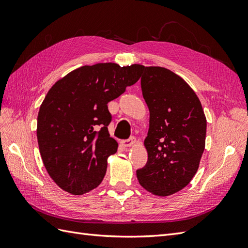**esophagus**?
I'll list each match as a JSON object with an SVG mask.
<instances>
[{
    "instance_id": "esophagus-1",
    "label": "esophagus",
    "mask_w": 248,
    "mask_h": 248,
    "mask_svg": "<svg viewBox=\"0 0 248 248\" xmlns=\"http://www.w3.org/2000/svg\"><path fill=\"white\" fill-rule=\"evenodd\" d=\"M134 142H136V138L134 137H131V138H129L128 140H123L122 141V146L124 147V148H129V147H131Z\"/></svg>"
}]
</instances>
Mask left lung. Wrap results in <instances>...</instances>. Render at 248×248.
Here are the masks:
<instances>
[{"label":"left lung","instance_id":"1","mask_svg":"<svg viewBox=\"0 0 248 248\" xmlns=\"http://www.w3.org/2000/svg\"><path fill=\"white\" fill-rule=\"evenodd\" d=\"M140 68L150 128L145 140L148 161L137 177L148 191L167 197L183 189L196 175L207 121L198 96L183 78L162 67Z\"/></svg>","mask_w":248,"mask_h":248}]
</instances>
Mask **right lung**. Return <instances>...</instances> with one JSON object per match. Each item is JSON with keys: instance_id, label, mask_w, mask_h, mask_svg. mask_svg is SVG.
<instances>
[{"instance_id": "obj_1", "label": "right lung", "mask_w": 248, "mask_h": 248, "mask_svg": "<svg viewBox=\"0 0 248 248\" xmlns=\"http://www.w3.org/2000/svg\"><path fill=\"white\" fill-rule=\"evenodd\" d=\"M140 70L137 64L82 66L46 94L37 119V139L44 166L62 189L84 194L102 182L108 157L118 149L108 129V103L136 84Z\"/></svg>"}]
</instances>
